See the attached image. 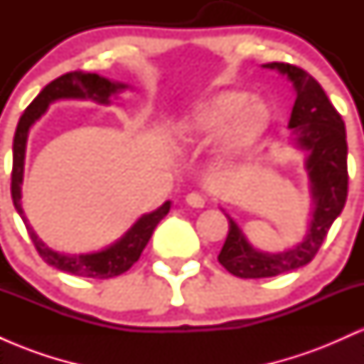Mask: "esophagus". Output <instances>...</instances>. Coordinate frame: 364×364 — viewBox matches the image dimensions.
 Returning <instances> with one entry per match:
<instances>
[{"mask_svg":"<svg viewBox=\"0 0 364 364\" xmlns=\"http://www.w3.org/2000/svg\"><path fill=\"white\" fill-rule=\"evenodd\" d=\"M186 203L190 207H193V208H203V207H205L207 200H205V196H203V195L196 193V191H191V193L186 195Z\"/></svg>","mask_w":364,"mask_h":364,"instance_id":"obj_1","label":"esophagus"}]
</instances>
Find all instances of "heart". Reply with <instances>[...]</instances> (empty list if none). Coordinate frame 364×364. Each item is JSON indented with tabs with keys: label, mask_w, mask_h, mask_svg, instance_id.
I'll return each mask as SVG.
<instances>
[{
	"label": "heart",
	"mask_w": 364,
	"mask_h": 364,
	"mask_svg": "<svg viewBox=\"0 0 364 364\" xmlns=\"http://www.w3.org/2000/svg\"><path fill=\"white\" fill-rule=\"evenodd\" d=\"M272 109L263 99L246 90H220L196 104L181 123L188 140H212L219 136L223 154H236L252 147L270 127Z\"/></svg>",
	"instance_id": "1"
}]
</instances>
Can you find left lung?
I'll list each match as a JSON object with an SVG mask.
<instances>
[{"instance_id":"left-lung-1","label":"left lung","mask_w":364,"mask_h":364,"mask_svg":"<svg viewBox=\"0 0 364 364\" xmlns=\"http://www.w3.org/2000/svg\"><path fill=\"white\" fill-rule=\"evenodd\" d=\"M263 68L286 75L294 87L296 101L289 128L296 147L306 152L313 214L310 229L301 243L281 253H265L255 248L232 217L225 214L229 232L217 260L228 272L241 279L274 277L310 263L348 198L346 127L325 90L310 73L289 63H267Z\"/></svg>"}]
</instances>
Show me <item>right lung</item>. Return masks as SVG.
<instances>
[{"label":"right lung","instance_id":"right-lung-1","mask_svg":"<svg viewBox=\"0 0 364 364\" xmlns=\"http://www.w3.org/2000/svg\"><path fill=\"white\" fill-rule=\"evenodd\" d=\"M124 89H128L127 83L112 82L109 78L101 77L97 73H65L58 77L56 80L48 83L39 92V95L23 111L22 118L16 124V132L14 136V169H11V198H14V205L18 215L22 217L28 236H31L32 243H34L41 258L48 265L56 267L58 270H63V272L78 275V277L109 279L127 272L129 267L140 258L157 224L168 215L171 202L162 203L157 210L141 215L116 243L101 250V252L85 255H66L54 252L36 235L22 208L23 164L28 129L44 114L49 104L54 101H60V99H92V101L99 104H109L111 95L118 94V92Z\"/></svg>","mask_w":364,"mask_h":364}]
</instances>
